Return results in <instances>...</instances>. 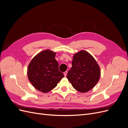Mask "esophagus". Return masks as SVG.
Wrapping results in <instances>:
<instances>
[{"instance_id": "34e87169", "label": "esophagus", "mask_w": 128, "mask_h": 128, "mask_svg": "<svg viewBox=\"0 0 128 128\" xmlns=\"http://www.w3.org/2000/svg\"><path fill=\"white\" fill-rule=\"evenodd\" d=\"M67 73H68V72H64V77H66L67 76Z\"/></svg>"}]
</instances>
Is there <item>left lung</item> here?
Instances as JSON below:
<instances>
[{
  "label": "left lung",
  "instance_id": "1",
  "mask_svg": "<svg viewBox=\"0 0 128 128\" xmlns=\"http://www.w3.org/2000/svg\"><path fill=\"white\" fill-rule=\"evenodd\" d=\"M72 64L67 78L73 88L83 93L94 88L100 76V69L94 58L82 50L74 55Z\"/></svg>",
  "mask_w": 128,
  "mask_h": 128
}]
</instances>
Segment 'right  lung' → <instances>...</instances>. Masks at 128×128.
I'll list each match as a JSON object with an SVG mask.
<instances>
[{
    "instance_id": "1",
    "label": "right lung",
    "mask_w": 128,
    "mask_h": 128,
    "mask_svg": "<svg viewBox=\"0 0 128 128\" xmlns=\"http://www.w3.org/2000/svg\"><path fill=\"white\" fill-rule=\"evenodd\" d=\"M56 54L49 50H45L34 56L28 66L29 81L34 88L43 93L56 88L64 77V74L59 70Z\"/></svg>"
}]
</instances>
